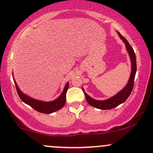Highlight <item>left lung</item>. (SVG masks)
I'll use <instances>...</instances> for the list:
<instances>
[{
    "mask_svg": "<svg viewBox=\"0 0 153 153\" xmlns=\"http://www.w3.org/2000/svg\"><path fill=\"white\" fill-rule=\"evenodd\" d=\"M117 34H118L120 39H122L123 41L124 42L125 44H126V50L127 51H128V54H129L130 61H131V73H130L129 80H128L126 85L125 86V88H123V90H121L119 93H117L116 95L111 97L110 98L107 99V100H95V99L92 98L91 97H90L89 95L85 92L84 89L82 88V91H83L85 93V99L86 100H87V102H88V104L91 105V106L95 107V108H97V109L110 110L118 106L119 105L122 104L123 102H124L125 101L127 100V98L130 96V93H131L132 89H133L134 80H135L136 70H137L136 57L135 52H134L131 45H130L129 43L128 42V40H127L119 32H117Z\"/></svg>",
    "mask_w": 153,
    "mask_h": 153,
    "instance_id": "left-lung-1",
    "label": "left lung"
}]
</instances>
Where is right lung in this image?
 <instances>
[{
  "instance_id": "right-lung-1",
  "label": "right lung",
  "mask_w": 153,
  "mask_h": 153,
  "mask_svg": "<svg viewBox=\"0 0 153 153\" xmlns=\"http://www.w3.org/2000/svg\"><path fill=\"white\" fill-rule=\"evenodd\" d=\"M13 80L15 85H16V90H17L18 94L19 95L20 98L21 99L22 101L25 102V104L32 107L33 109L36 110V111L39 112V113L45 114H51L52 113H54V112L57 111V110L61 109L65 103L66 93H67V91L69 87L68 82L65 84L63 91L62 92V93L60 95V96L58 98H56V100L53 101H50V102H45V101L36 100V99L29 97L28 95L24 94L23 92L19 89L14 78Z\"/></svg>"
}]
</instances>
